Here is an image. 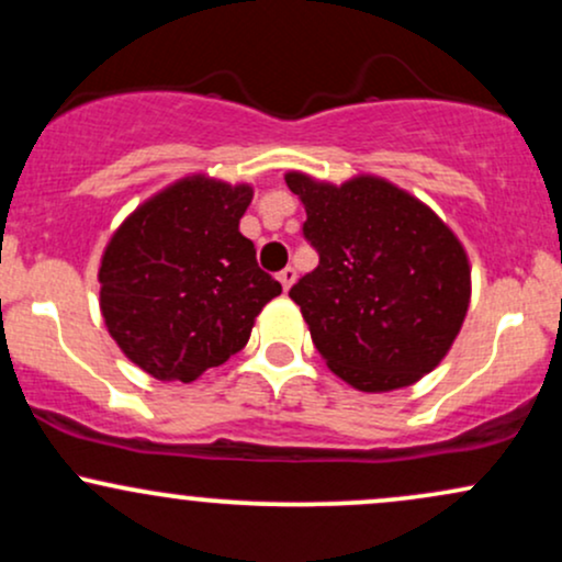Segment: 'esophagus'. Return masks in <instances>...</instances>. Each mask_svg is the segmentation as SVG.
<instances>
[{"label":"esophagus","mask_w":562,"mask_h":562,"mask_svg":"<svg viewBox=\"0 0 562 562\" xmlns=\"http://www.w3.org/2000/svg\"><path fill=\"white\" fill-rule=\"evenodd\" d=\"M277 277H280L282 288L290 290V288H293V282H295V269H293V267H285V269H282V272L277 274Z\"/></svg>","instance_id":"obj_1"}]
</instances>
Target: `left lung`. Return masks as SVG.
I'll list each match as a JSON object with an SVG mask.
<instances>
[{"label": "left lung", "mask_w": 562, "mask_h": 562, "mask_svg": "<svg viewBox=\"0 0 562 562\" xmlns=\"http://www.w3.org/2000/svg\"><path fill=\"white\" fill-rule=\"evenodd\" d=\"M306 209L303 237L319 267L290 288L314 346L351 389L417 383L454 344L470 306L462 243L423 200L389 179L344 184L288 171Z\"/></svg>", "instance_id": "1"}]
</instances>
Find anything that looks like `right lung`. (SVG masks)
Wrapping results in <instances>:
<instances>
[{
	"instance_id": "right-lung-1",
	"label": "right lung",
	"mask_w": 562,
	"mask_h": 562,
	"mask_svg": "<svg viewBox=\"0 0 562 562\" xmlns=\"http://www.w3.org/2000/svg\"><path fill=\"white\" fill-rule=\"evenodd\" d=\"M250 200V184L192 173L147 198L113 232L97 274L100 312L147 375L192 383L224 364L282 293L240 232Z\"/></svg>"
}]
</instances>
